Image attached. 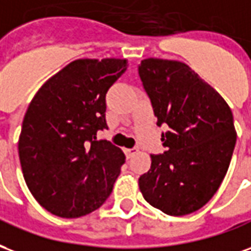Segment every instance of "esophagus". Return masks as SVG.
I'll use <instances>...</instances> for the list:
<instances>
[{"label": "esophagus", "mask_w": 251, "mask_h": 251, "mask_svg": "<svg viewBox=\"0 0 251 251\" xmlns=\"http://www.w3.org/2000/svg\"><path fill=\"white\" fill-rule=\"evenodd\" d=\"M136 152H138V148H127V150H126L127 158H131V156H133Z\"/></svg>", "instance_id": "1"}]
</instances>
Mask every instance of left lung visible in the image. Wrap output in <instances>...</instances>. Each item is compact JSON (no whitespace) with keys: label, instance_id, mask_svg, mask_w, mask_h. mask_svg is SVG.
Instances as JSON below:
<instances>
[{"label":"left lung","instance_id":"obj_1","mask_svg":"<svg viewBox=\"0 0 251 251\" xmlns=\"http://www.w3.org/2000/svg\"><path fill=\"white\" fill-rule=\"evenodd\" d=\"M139 76L152 104L167 151L151 155L139 188L168 215L194 213L217 193L233 156L237 132L231 109L187 64L146 58Z\"/></svg>","mask_w":251,"mask_h":251}]
</instances>
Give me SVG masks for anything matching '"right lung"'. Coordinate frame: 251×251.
<instances>
[{"instance_id": "add662e5", "label": "right lung", "mask_w": 251, "mask_h": 251, "mask_svg": "<svg viewBox=\"0 0 251 251\" xmlns=\"http://www.w3.org/2000/svg\"><path fill=\"white\" fill-rule=\"evenodd\" d=\"M127 67L126 58L75 60L29 104L18 155L28 188L49 213L78 218L112 193L126 156L96 135L108 128L105 95Z\"/></svg>"}]
</instances>
